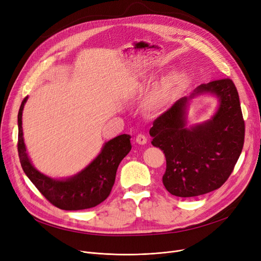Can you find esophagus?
<instances>
[{
  "label": "esophagus",
  "instance_id": "esophagus-1",
  "mask_svg": "<svg viewBox=\"0 0 261 261\" xmlns=\"http://www.w3.org/2000/svg\"><path fill=\"white\" fill-rule=\"evenodd\" d=\"M135 141H136V143L140 144V145H145L147 143V138L144 134H138V135H136Z\"/></svg>",
  "mask_w": 261,
  "mask_h": 261
}]
</instances>
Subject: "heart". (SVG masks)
I'll use <instances>...</instances> for the list:
<instances>
[{"label":"heart","mask_w":261,"mask_h":261,"mask_svg":"<svg viewBox=\"0 0 261 261\" xmlns=\"http://www.w3.org/2000/svg\"><path fill=\"white\" fill-rule=\"evenodd\" d=\"M171 88L172 85L169 82H164L155 87L151 92H149L146 98V107L150 112L159 113L163 111V109L166 106Z\"/></svg>","instance_id":"b5f03b06"}]
</instances>
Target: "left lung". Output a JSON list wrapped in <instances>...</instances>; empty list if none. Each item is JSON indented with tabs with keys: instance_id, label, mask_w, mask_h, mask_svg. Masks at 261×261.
Here are the masks:
<instances>
[{
	"instance_id": "8db88e82",
	"label": "left lung",
	"mask_w": 261,
	"mask_h": 261,
	"mask_svg": "<svg viewBox=\"0 0 261 261\" xmlns=\"http://www.w3.org/2000/svg\"><path fill=\"white\" fill-rule=\"evenodd\" d=\"M217 95L219 108L212 120L186 128V109L195 95ZM244 120L237 89L229 78L199 86L160 115L149 133L166 158L163 184L173 196L197 197L221 187L234 170L244 143Z\"/></svg>"
}]
</instances>
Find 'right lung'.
<instances>
[{
	"instance_id": "right-lung-1",
	"label": "right lung",
	"mask_w": 261,
	"mask_h": 261,
	"mask_svg": "<svg viewBox=\"0 0 261 261\" xmlns=\"http://www.w3.org/2000/svg\"><path fill=\"white\" fill-rule=\"evenodd\" d=\"M18 113V152L21 166L29 179L54 206L64 211H81L103 202L111 193L119 163L131 150V136L121 134L105 144L101 152L89 166L66 180H55L38 171L27 155L22 130V112Z\"/></svg>"
}]
</instances>
